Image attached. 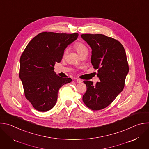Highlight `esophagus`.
Segmentation results:
<instances>
[{
    "label": "esophagus",
    "instance_id": "esophagus-1",
    "mask_svg": "<svg viewBox=\"0 0 149 149\" xmlns=\"http://www.w3.org/2000/svg\"><path fill=\"white\" fill-rule=\"evenodd\" d=\"M76 82H78V83H81L82 82V81L81 79H79V78H77L76 79Z\"/></svg>",
    "mask_w": 149,
    "mask_h": 149
}]
</instances>
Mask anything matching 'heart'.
<instances>
[{
  "label": "heart",
  "instance_id": "heart-1",
  "mask_svg": "<svg viewBox=\"0 0 149 149\" xmlns=\"http://www.w3.org/2000/svg\"><path fill=\"white\" fill-rule=\"evenodd\" d=\"M75 48L79 54V55L82 54V53H84L85 52H88L87 47L81 42H76L75 44ZM66 52H67V51H65L64 54H65Z\"/></svg>",
  "mask_w": 149,
  "mask_h": 149
}]
</instances>
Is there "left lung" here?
<instances>
[{"label":"left lung","mask_w":149,"mask_h":149,"mask_svg":"<svg viewBox=\"0 0 149 149\" xmlns=\"http://www.w3.org/2000/svg\"><path fill=\"white\" fill-rule=\"evenodd\" d=\"M82 38L92 49L91 63L98 70L100 81L95 85L84 81L87 91L82 101L92 110H102L109 106L123 91L129 72L124 48L116 39L102 34H82Z\"/></svg>","instance_id":"8db88e82"}]
</instances>
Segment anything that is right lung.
<instances>
[{"instance_id":"add662e5","label":"right lung","mask_w":149,"mask_h":149,"mask_svg":"<svg viewBox=\"0 0 149 149\" xmlns=\"http://www.w3.org/2000/svg\"><path fill=\"white\" fill-rule=\"evenodd\" d=\"M78 34L44 32L35 36L20 58L19 77L26 98L41 112L52 109L59 88L71 82L54 73V65L62 60L65 49L77 39Z\"/></svg>"}]
</instances>
